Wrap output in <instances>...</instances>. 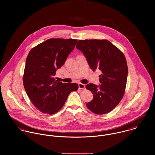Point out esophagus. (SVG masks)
Here are the masks:
<instances>
[{"label": "esophagus", "mask_w": 155, "mask_h": 155, "mask_svg": "<svg viewBox=\"0 0 155 155\" xmlns=\"http://www.w3.org/2000/svg\"><path fill=\"white\" fill-rule=\"evenodd\" d=\"M78 87L80 89H85L86 87V85L82 83H79L78 84Z\"/></svg>", "instance_id": "1"}]
</instances>
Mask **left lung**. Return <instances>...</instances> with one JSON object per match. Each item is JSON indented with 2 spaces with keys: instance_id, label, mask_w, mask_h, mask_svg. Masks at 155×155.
Masks as SVG:
<instances>
[{
  "instance_id": "left-lung-1",
  "label": "left lung",
  "mask_w": 155,
  "mask_h": 155,
  "mask_svg": "<svg viewBox=\"0 0 155 155\" xmlns=\"http://www.w3.org/2000/svg\"><path fill=\"white\" fill-rule=\"evenodd\" d=\"M76 47L83 53L93 71L102 72L99 87L92 83L86 86L93 94L87 107L94 114H107L119 104L125 92L128 71L124 53L106 39L79 40Z\"/></svg>"
}]
</instances>
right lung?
<instances>
[{
	"label": "right lung",
	"instance_id": "obj_1",
	"mask_svg": "<svg viewBox=\"0 0 155 155\" xmlns=\"http://www.w3.org/2000/svg\"><path fill=\"white\" fill-rule=\"evenodd\" d=\"M77 39L51 38L31 48L26 58L23 85L32 104L43 113L53 114L64 105L77 83L55 80L56 70L64 63Z\"/></svg>",
	"mask_w": 155,
	"mask_h": 155
}]
</instances>
